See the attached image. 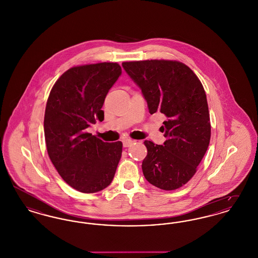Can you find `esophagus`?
<instances>
[{
	"mask_svg": "<svg viewBox=\"0 0 258 258\" xmlns=\"http://www.w3.org/2000/svg\"><path fill=\"white\" fill-rule=\"evenodd\" d=\"M133 143H134V140H132V139H123V147H130Z\"/></svg>",
	"mask_w": 258,
	"mask_h": 258,
	"instance_id": "esophagus-1",
	"label": "esophagus"
}]
</instances>
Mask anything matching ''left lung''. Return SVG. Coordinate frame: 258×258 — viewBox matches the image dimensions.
Here are the masks:
<instances>
[{
	"mask_svg": "<svg viewBox=\"0 0 258 258\" xmlns=\"http://www.w3.org/2000/svg\"><path fill=\"white\" fill-rule=\"evenodd\" d=\"M122 64L140 87L149 112H160L167 118L160 127L166 138L163 145L144 141V177L160 189H177L194 177L208 149L211 123L205 90L182 61L145 60Z\"/></svg>",
	"mask_w": 258,
	"mask_h": 258,
	"instance_id": "1",
	"label": "left lung"
}]
</instances>
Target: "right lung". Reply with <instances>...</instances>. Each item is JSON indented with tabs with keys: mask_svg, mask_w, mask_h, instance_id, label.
I'll use <instances>...</instances> for the list:
<instances>
[{
	"mask_svg": "<svg viewBox=\"0 0 258 258\" xmlns=\"http://www.w3.org/2000/svg\"><path fill=\"white\" fill-rule=\"evenodd\" d=\"M121 74L118 62L76 66L50 91L44 114L47 153L62 180L80 192L108 186L121 159V141L104 142L86 131L103 120L104 99Z\"/></svg>",
	"mask_w": 258,
	"mask_h": 258,
	"instance_id": "add662e5",
	"label": "right lung"
}]
</instances>
